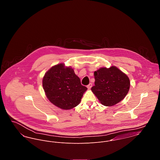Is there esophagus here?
<instances>
[{"instance_id": "esophagus-1", "label": "esophagus", "mask_w": 160, "mask_h": 160, "mask_svg": "<svg viewBox=\"0 0 160 160\" xmlns=\"http://www.w3.org/2000/svg\"><path fill=\"white\" fill-rule=\"evenodd\" d=\"M92 86V83H90L89 85H88L87 88H88L89 89H90L91 88Z\"/></svg>"}]
</instances>
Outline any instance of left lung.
Returning a JSON list of instances; mask_svg holds the SVG:
<instances>
[{"mask_svg":"<svg viewBox=\"0 0 160 160\" xmlns=\"http://www.w3.org/2000/svg\"><path fill=\"white\" fill-rule=\"evenodd\" d=\"M94 78L92 91L105 106H113L121 102L130 88L129 78L115 67L98 69L94 72Z\"/></svg>","mask_w":160,"mask_h":160,"instance_id":"1","label":"left lung"}]
</instances>
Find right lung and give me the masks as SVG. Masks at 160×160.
I'll list each match as a JSON object with an SVG mask.
<instances>
[{
	"label": "right lung",
	"instance_id": "obj_1",
	"mask_svg": "<svg viewBox=\"0 0 160 160\" xmlns=\"http://www.w3.org/2000/svg\"><path fill=\"white\" fill-rule=\"evenodd\" d=\"M42 86L49 101L63 110L78 105L88 89L81 84L74 70L63 63L53 66L46 72Z\"/></svg>",
	"mask_w": 160,
	"mask_h": 160
}]
</instances>
